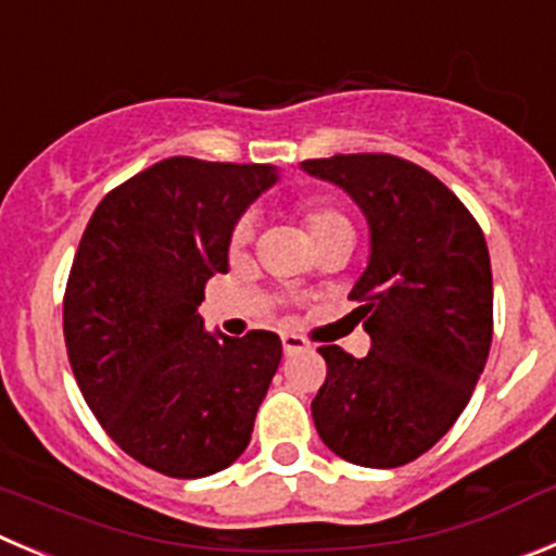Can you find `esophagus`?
Wrapping results in <instances>:
<instances>
[{"instance_id":"obj_1","label":"esophagus","mask_w":556,"mask_h":556,"mask_svg":"<svg viewBox=\"0 0 556 556\" xmlns=\"http://www.w3.org/2000/svg\"><path fill=\"white\" fill-rule=\"evenodd\" d=\"M282 349L285 354H299V351L309 349V342L299 334H282Z\"/></svg>"}]
</instances>
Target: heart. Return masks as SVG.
Returning a JSON list of instances; mask_svg holds the SVG:
<instances>
[{
	"label": "heart",
	"instance_id": "obj_1",
	"mask_svg": "<svg viewBox=\"0 0 556 556\" xmlns=\"http://www.w3.org/2000/svg\"><path fill=\"white\" fill-rule=\"evenodd\" d=\"M302 222L315 247L337 236H354V225H351L349 216L326 200L304 202ZM249 241H252V219H249V216H241L230 232V249L232 252H241L243 247H249Z\"/></svg>",
	"mask_w": 556,
	"mask_h": 556
}]
</instances>
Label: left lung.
<instances>
[{"label": "left lung", "instance_id": "1", "mask_svg": "<svg viewBox=\"0 0 556 556\" xmlns=\"http://www.w3.org/2000/svg\"><path fill=\"white\" fill-rule=\"evenodd\" d=\"M370 225V263L349 299L370 334L356 359L324 345L313 419L326 447L370 469L428 453L469 403L491 351L494 282L485 236L428 169L389 153L309 159Z\"/></svg>", "mask_w": 556, "mask_h": 556}]
</instances>
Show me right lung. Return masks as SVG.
Masks as SVG:
<instances>
[{
  "label": "right lung",
  "mask_w": 556,
  "mask_h": 556,
  "mask_svg": "<svg viewBox=\"0 0 556 556\" xmlns=\"http://www.w3.org/2000/svg\"><path fill=\"white\" fill-rule=\"evenodd\" d=\"M274 180L271 164L173 155L109 191L76 249L62 302L71 370L112 442L161 475H214L252 439L282 342L211 334L197 307Z\"/></svg>",
  "instance_id": "right-lung-1"
}]
</instances>
